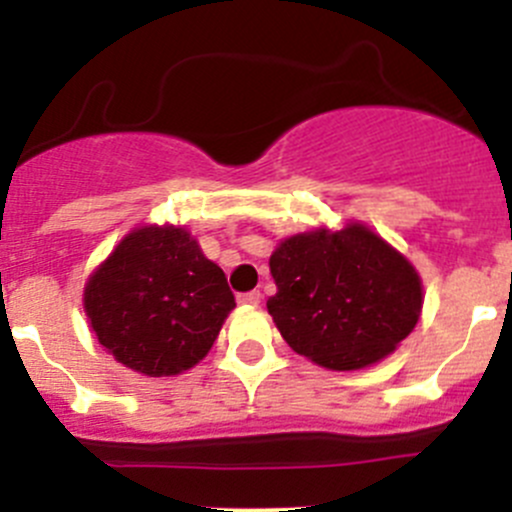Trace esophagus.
I'll return each mask as SVG.
<instances>
[{
  "label": "esophagus",
  "mask_w": 512,
  "mask_h": 512,
  "mask_svg": "<svg viewBox=\"0 0 512 512\" xmlns=\"http://www.w3.org/2000/svg\"><path fill=\"white\" fill-rule=\"evenodd\" d=\"M260 299H262L260 289H252V292H242V294H237V302H240V304H247V307H255V304H260Z\"/></svg>",
  "instance_id": "esophagus-1"
}]
</instances>
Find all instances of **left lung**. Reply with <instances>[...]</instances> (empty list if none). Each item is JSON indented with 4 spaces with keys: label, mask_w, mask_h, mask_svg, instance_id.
Returning <instances> with one entry per match:
<instances>
[{
    "label": "left lung",
    "mask_w": 512,
    "mask_h": 512,
    "mask_svg": "<svg viewBox=\"0 0 512 512\" xmlns=\"http://www.w3.org/2000/svg\"><path fill=\"white\" fill-rule=\"evenodd\" d=\"M272 319L297 354L327 369L384 359L421 314V280L404 255L364 225L304 232L270 257Z\"/></svg>",
    "instance_id": "obj_1"
}]
</instances>
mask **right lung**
<instances>
[{
    "label": "right lung",
    "instance_id": "right-lung-1",
    "mask_svg": "<svg viewBox=\"0 0 512 512\" xmlns=\"http://www.w3.org/2000/svg\"><path fill=\"white\" fill-rule=\"evenodd\" d=\"M84 307L98 342L121 364L173 376L210 352L235 297L190 232L143 227L91 275Z\"/></svg>",
    "mask_w": 512,
    "mask_h": 512
}]
</instances>
